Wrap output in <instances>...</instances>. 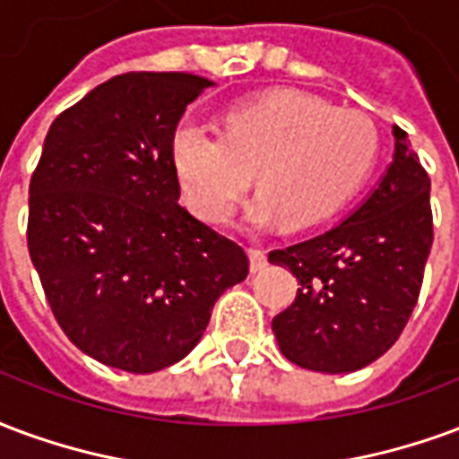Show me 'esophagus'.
Wrapping results in <instances>:
<instances>
[{
	"label": "esophagus",
	"mask_w": 459,
	"mask_h": 459,
	"mask_svg": "<svg viewBox=\"0 0 459 459\" xmlns=\"http://www.w3.org/2000/svg\"><path fill=\"white\" fill-rule=\"evenodd\" d=\"M247 254H249V266H252L254 273H256V271H262L264 266H266V252H264V249L249 247V249H247Z\"/></svg>",
	"instance_id": "obj_1"
}]
</instances>
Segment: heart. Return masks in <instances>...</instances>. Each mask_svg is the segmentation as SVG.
<instances>
[{"label":"heart","instance_id":"heart-1","mask_svg":"<svg viewBox=\"0 0 459 459\" xmlns=\"http://www.w3.org/2000/svg\"><path fill=\"white\" fill-rule=\"evenodd\" d=\"M379 152L374 124L303 90H271L237 102L222 132L183 122L170 136V166L193 212L225 225L252 188L259 195L244 225L269 230L283 220L307 230L335 217L369 178Z\"/></svg>","mask_w":459,"mask_h":459}]
</instances>
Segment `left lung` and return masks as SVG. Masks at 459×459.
Masks as SVG:
<instances>
[{"instance_id":"8db88e82","label":"left lung","mask_w":459,"mask_h":459,"mask_svg":"<svg viewBox=\"0 0 459 459\" xmlns=\"http://www.w3.org/2000/svg\"><path fill=\"white\" fill-rule=\"evenodd\" d=\"M394 160L357 210L269 254L299 279L296 300L271 327L283 357L303 369H362L399 340L416 307L433 244L430 178L406 132L394 126Z\"/></svg>"}]
</instances>
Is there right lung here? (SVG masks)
I'll list each match as a JSON object with an SVG mask.
<instances>
[{
	"instance_id": "right-lung-1",
	"label": "right lung",
	"mask_w": 459,
	"mask_h": 459,
	"mask_svg": "<svg viewBox=\"0 0 459 459\" xmlns=\"http://www.w3.org/2000/svg\"><path fill=\"white\" fill-rule=\"evenodd\" d=\"M215 82L124 73L56 117L29 186V254L63 333L97 362L152 374L200 342L247 279L239 244L178 205L170 136Z\"/></svg>"
}]
</instances>
